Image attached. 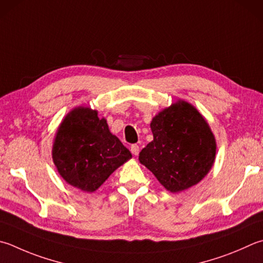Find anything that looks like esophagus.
I'll return each instance as SVG.
<instances>
[{
	"label": "esophagus",
	"mask_w": 263,
	"mask_h": 263,
	"mask_svg": "<svg viewBox=\"0 0 263 263\" xmlns=\"http://www.w3.org/2000/svg\"><path fill=\"white\" fill-rule=\"evenodd\" d=\"M130 151L134 156H137L138 153H140V146H138L137 144H133L130 146Z\"/></svg>",
	"instance_id": "obj_1"
}]
</instances>
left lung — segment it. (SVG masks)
I'll use <instances>...</instances> for the list:
<instances>
[{
  "instance_id": "obj_1",
  "label": "left lung",
  "mask_w": 263,
  "mask_h": 263,
  "mask_svg": "<svg viewBox=\"0 0 263 263\" xmlns=\"http://www.w3.org/2000/svg\"><path fill=\"white\" fill-rule=\"evenodd\" d=\"M153 141L140 152L148 168L171 192H180L205 177L215 159V138L204 118L189 103L178 102L152 119Z\"/></svg>"
}]
</instances>
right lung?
<instances>
[{
	"label": "right lung",
	"instance_id": "1",
	"mask_svg": "<svg viewBox=\"0 0 263 263\" xmlns=\"http://www.w3.org/2000/svg\"><path fill=\"white\" fill-rule=\"evenodd\" d=\"M132 153L108 130L105 119L88 107L68 113L59 126L52 159L71 185L87 192L98 189Z\"/></svg>",
	"mask_w": 263,
	"mask_h": 263
}]
</instances>
